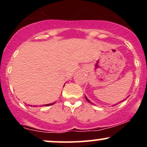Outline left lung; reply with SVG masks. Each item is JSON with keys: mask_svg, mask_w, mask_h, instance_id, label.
I'll list each match as a JSON object with an SVG mask.
<instances>
[{"mask_svg": "<svg viewBox=\"0 0 147 147\" xmlns=\"http://www.w3.org/2000/svg\"><path fill=\"white\" fill-rule=\"evenodd\" d=\"M85 98H86V100L88 101V102H90V103H91V104H92V102H90V100H89V99L87 98V97H86V95H85ZM126 98H127V97H126ZM125 100H126V99H123V100L122 101V102H124V101H125ZM120 102H118V103H120ZM118 103H117V104H118ZM117 104H113V106H115V105H117Z\"/></svg>", "mask_w": 147, "mask_h": 147, "instance_id": "1", "label": "left lung"}]
</instances>
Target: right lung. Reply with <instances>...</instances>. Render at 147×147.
I'll use <instances>...</instances> for the list:
<instances>
[{"instance_id":"add662e5","label":"right lung","mask_w":147,"mask_h":147,"mask_svg":"<svg viewBox=\"0 0 147 147\" xmlns=\"http://www.w3.org/2000/svg\"><path fill=\"white\" fill-rule=\"evenodd\" d=\"M55 104V102H53V103H51V104H44V105H41V106H50V105H52V104ZM29 106V105H28ZM33 107H36V106H33Z\"/></svg>"}]
</instances>
